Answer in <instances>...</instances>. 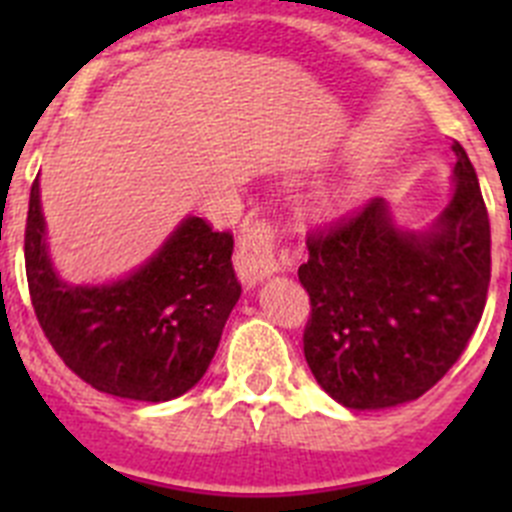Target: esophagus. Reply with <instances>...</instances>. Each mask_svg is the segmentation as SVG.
<instances>
[{"instance_id":"1","label":"esophagus","mask_w":512,"mask_h":512,"mask_svg":"<svg viewBox=\"0 0 512 512\" xmlns=\"http://www.w3.org/2000/svg\"><path fill=\"white\" fill-rule=\"evenodd\" d=\"M282 269L277 259V248H274V230L266 223H246L241 241L235 248V271L246 287H256L266 277L277 274Z\"/></svg>"}]
</instances>
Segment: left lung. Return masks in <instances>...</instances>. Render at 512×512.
I'll list each match as a JSON object with an SVG mask.
<instances>
[{
	"instance_id": "8db88e82",
	"label": "left lung",
	"mask_w": 512,
	"mask_h": 512,
	"mask_svg": "<svg viewBox=\"0 0 512 512\" xmlns=\"http://www.w3.org/2000/svg\"><path fill=\"white\" fill-rule=\"evenodd\" d=\"M454 192L423 228L374 197L312 235L297 277L312 315L305 359L348 410L418 400L467 348L490 287V220L467 151L454 143Z\"/></svg>"
}]
</instances>
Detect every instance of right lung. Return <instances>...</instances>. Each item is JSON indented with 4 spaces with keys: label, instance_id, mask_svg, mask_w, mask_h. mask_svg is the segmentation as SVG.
<instances>
[{
    "label": "right lung",
    "instance_id": "obj_1",
    "mask_svg": "<svg viewBox=\"0 0 512 512\" xmlns=\"http://www.w3.org/2000/svg\"><path fill=\"white\" fill-rule=\"evenodd\" d=\"M233 235L187 215L138 269L71 284L51 259L40 179L30 189L25 269L35 315L63 364L94 390L166 402L205 377L241 284Z\"/></svg>",
    "mask_w": 512,
    "mask_h": 512
}]
</instances>
